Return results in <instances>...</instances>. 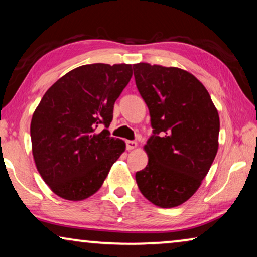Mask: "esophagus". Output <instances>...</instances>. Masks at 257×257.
<instances>
[{
    "instance_id": "esophagus-1",
    "label": "esophagus",
    "mask_w": 257,
    "mask_h": 257,
    "mask_svg": "<svg viewBox=\"0 0 257 257\" xmlns=\"http://www.w3.org/2000/svg\"><path fill=\"white\" fill-rule=\"evenodd\" d=\"M137 146H138L137 142H133V140H127V142H126V149H127L128 151L137 149Z\"/></svg>"
}]
</instances>
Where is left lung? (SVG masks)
Returning a JSON list of instances; mask_svg holds the SVG:
<instances>
[{
    "label": "left lung",
    "instance_id": "8db88e82",
    "mask_svg": "<svg viewBox=\"0 0 257 257\" xmlns=\"http://www.w3.org/2000/svg\"><path fill=\"white\" fill-rule=\"evenodd\" d=\"M133 72L154 128L137 185L153 205L173 208L198 191L215 159L219 113L203 84L186 70L138 63Z\"/></svg>",
    "mask_w": 257,
    "mask_h": 257
}]
</instances>
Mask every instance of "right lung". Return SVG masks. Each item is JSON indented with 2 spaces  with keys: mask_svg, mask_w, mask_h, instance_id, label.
Returning a JSON list of instances; mask_svg holds the SVG:
<instances>
[{
  "mask_svg": "<svg viewBox=\"0 0 257 257\" xmlns=\"http://www.w3.org/2000/svg\"><path fill=\"white\" fill-rule=\"evenodd\" d=\"M131 77V64H86L44 93L31 119V146L38 173L56 195L70 201L90 198L125 151L124 140L110 137L107 127Z\"/></svg>",
  "mask_w": 257,
  "mask_h": 257,
  "instance_id": "1",
  "label": "right lung"
}]
</instances>
